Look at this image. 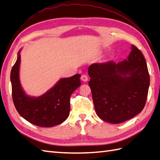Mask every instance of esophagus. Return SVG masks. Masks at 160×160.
Listing matches in <instances>:
<instances>
[{
	"label": "esophagus",
	"mask_w": 160,
	"mask_h": 160,
	"mask_svg": "<svg viewBox=\"0 0 160 160\" xmlns=\"http://www.w3.org/2000/svg\"><path fill=\"white\" fill-rule=\"evenodd\" d=\"M81 80H82L83 82H87L88 80V77L87 75H82V76H81Z\"/></svg>",
	"instance_id": "obj_1"
}]
</instances>
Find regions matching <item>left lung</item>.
I'll use <instances>...</instances> for the list:
<instances>
[{"instance_id":"left-lung-1","label":"left lung","mask_w":160,"mask_h":160,"mask_svg":"<svg viewBox=\"0 0 160 160\" xmlns=\"http://www.w3.org/2000/svg\"><path fill=\"white\" fill-rule=\"evenodd\" d=\"M88 73L95 110L101 120L119 124L144 108L150 77L143 54L136 47L131 45L127 59L122 62L92 64Z\"/></svg>"}]
</instances>
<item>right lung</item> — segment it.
Returning <instances> with one entry per match:
<instances>
[{
  "instance_id": "1",
  "label": "right lung",
  "mask_w": 160,
  "mask_h": 160,
  "mask_svg": "<svg viewBox=\"0 0 160 160\" xmlns=\"http://www.w3.org/2000/svg\"><path fill=\"white\" fill-rule=\"evenodd\" d=\"M20 52L13 66L10 80L13 104L18 113L27 121L41 127H52L65 121L69 115L70 97L81 85L80 75L61 78L46 93L31 96L23 90L20 80Z\"/></svg>"
}]
</instances>
